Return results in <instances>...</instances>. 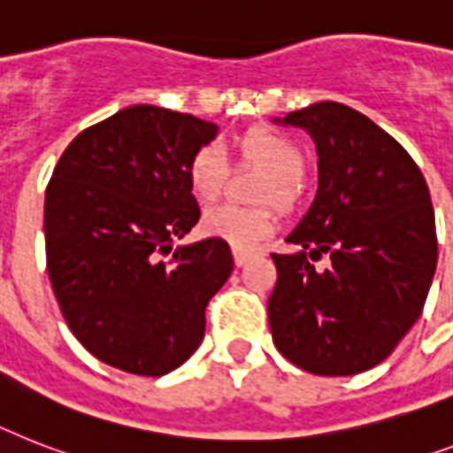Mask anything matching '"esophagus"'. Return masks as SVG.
<instances>
[{
	"label": "esophagus",
	"instance_id": "1",
	"mask_svg": "<svg viewBox=\"0 0 453 453\" xmlns=\"http://www.w3.org/2000/svg\"><path fill=\"white\" fill-rule=\"evenodd\" d=\"M233 256H234V265L242 267V265H246L251 258H256L258 253L251 251V249H233Z\"/></svg>",
	"mask_w": 453,
	"mask_h": 453
}]
</instances>
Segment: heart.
<instances>
[{
	"mask_svg": "<svg viewBox=\"0 0 453 453\" xmlns=\"http://www.w3.org/2000/svg\"><path fill=\"white\" fill-rule=\"evenodd\" d=\"M230 153L239 165H251L270 174L260 186V202L290 204L296 186L303 181L307 157L296 142L274 130H249L230 143ZM230 174L226 153L216 143H204L195 150L186 167L188 186L202 202L216 200ZM202 230L209 237L223 239L234 249H253L274 230V214L270 209H244L234 204H219L204 211Z\"/></svg>",
	"mask_w": 453,
	"mask_h": 453,
	"instance_id": "obj_1",
	"label": "heart"
}]
</instances>
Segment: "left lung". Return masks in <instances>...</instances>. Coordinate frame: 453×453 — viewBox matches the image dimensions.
I'll list each match as a JSON object with an SVG mask.
<instances>
[{"mask_svg":"<svg viewBox=\"0 0 453 453\" xmlns=\"http://www.w3.org/2000/svg\"><path fill=\"white\" fill-rule=\"evenodd\" d=\"M284 123L314 137L319 193L286 239L300 251L272 253V340L304 372H365L424 311L437 265L428 183L410 153L351 106L319 102ZM321 255L331 256L323 273L309 263Z\"/></svg>","mask_w":453,"mask_h":453,"instance_id":"1","label":"left lung"}]
</instances>
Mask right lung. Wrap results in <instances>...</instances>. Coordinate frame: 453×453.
Here are the masks:
<instances>
[{
	"mask_svg": "<svg viewBox=\"0 0 453 453\" xmlns=\"http://www.w3.org/2000/svg\"><path fill=\"white\" fill-rule=\"evenodd\" d=\"M214 137L190 113L127 106L76 134L55 165L48 279L73 337L106 365L160 377L200 347L233 253L216 237L176 251L172 242L200 220L186 167Z\"/></svg>",
	"mask_w": 453,
	"mask_h": 453,
	"instance_id": "right-lung-1",
	"label": "right lung"
}]
</instances>
